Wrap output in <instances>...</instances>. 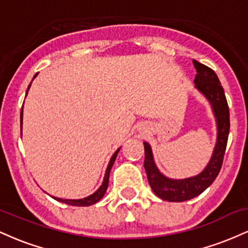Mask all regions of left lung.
I'll use <instances>...</instances> for the list:
<instances>
[{
    "mask_svg": "<svg viewBox=\"0 0 248 248\" xmlns=\"http://www.w3.org/2000/svg\"><path fill=\"white\" fill-rule=\"evenodd\" d=\"M197 75L195 77V88L201 93L211 106L217 126V139L211 158L198 175L187 178L173 179L164 176L154 160L153 150L149 143L144 144V169L148 182L157 197L167 202H186L201 195L213 183L220 171L227 138L230 132V112L225 98L224 88L213 70L193 59Z\"/></svg>",
    "mask_w": 248,
    "mask_h": 248,
    "instance_id": "left-lung-1",
    "label": "left lung"
}]
</instances>
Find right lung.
I'll return each mask as SVG.
<instances>
[{
    "instance_id": "right-lung-1",
    "label": "right lung",
    "mask_w": 248,
    "mask_h": 248,
    "mask_svg": "<svg viewBox=\"0 0 248 248\" xmlns=\"http://www.w3.org/2000/svg\"><path fill=\"white\" fill-rule=\"evenodd\" d=\"M37 75H38V73H36V75L33 76V79L36 78ZM33 79H32V80H33ZM30 86H31V82H30L29 86H28L27 94H28V92H29ZM27 94H25V95H27ZM22 121H23V108H22V110H21V136H22ZM120 149H121V147L119 148V149H116V152L113 154L112 157H110L109 162H108L106 172H105L104 181H102V184L100 186V187H99V189L96 190L95 192H93L92 195L87 196V197L80 198V199H62V198L53 197V196H52V198L56 199V201H58V202H62V203L69 204V205H73V206H90V205H93V204H95L96 202L100 201V199L104 197L105 192H106V190H107V187H108V181H109L110 169H112L113 164H114L115 158H116V156H118V153H119V150H120Z\"/></svg>"
}]
</instances>
